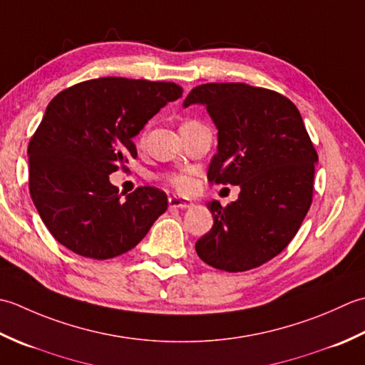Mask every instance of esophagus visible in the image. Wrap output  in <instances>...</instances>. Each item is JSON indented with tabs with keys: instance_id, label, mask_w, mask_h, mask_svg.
I'll return each instance as SVG.
<instances>
[{
	"instance_id": "obj_1",
	"label": "esophagus",
	"mask_w": 365,
	"mask_h": 365,
	"mask_svg": "<svg viewBox=\"0 0 365 365\" xmlns=\"http://www.w3.org/2000/svg\"><path fill=\"white\" fill-rule=\"evenodd\" d=\"M168 205H170V207H180V210H187V207L193 206V203L189 202V200L176 197V195L168 198Z\"/></svg>"
}]
</instances>
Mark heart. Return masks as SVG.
<instances>
[{
    "label": "heart",
    "mask_w": 365,
    "mask_h": 365,
    "mask_svg": "<svg viewBox=\"0 0 365 365\" xmlns=\"http://www.w3.org/2000/svg\"><path fill=\"white\" fill-rule=\"evenodd\" d=\"M167 181L180 192H187L192 187V180L184 173H172L167 176Z\"/></svg>",
    "instance_id": "heart-1"
}]
</instances>
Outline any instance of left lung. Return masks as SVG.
<instances>
[{"mask_svg": "<svg viewBox=\"0 0 365 365\" xmlns=\"http://www.w3.org/2000/svg\"><path fill=\"white\" fill-rule=\"evenodd\" d=\"M195 103L217 129L207 180L240 185L227 207L207 203L214 225L195 250L215 269L247 271L279 255L297 233L312 205L318 155L299 110L279 93L206 83L193 88L182 107Z\"/></svg>", "mask_w": 365, "mask_h": 365, "instance_id": "obj_1", "label": "left lung"}]
</instances>
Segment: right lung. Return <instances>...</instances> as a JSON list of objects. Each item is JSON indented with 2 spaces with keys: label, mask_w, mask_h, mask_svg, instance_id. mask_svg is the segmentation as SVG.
Here are the masks:
<instances>
[{
  "label": "right lung",
  "mask_w": 365,
  "mask_h": 365,
  "mask_svg": "<svg viewBox=\"0 0 365 365\" xmlns=\"http://www.w3.org/2000/svg\"><path fill=\"white\" fill-rule=\"evenodd\" d=\"M181 86L102 77L55 96L29 141V192L55 240L73 254L108 259L135 247L168 200L155 187L121 200L110 175L124 167L140 130Z\"/></svg>",
  "instance_id": "obj_1"
}]
</instances>
